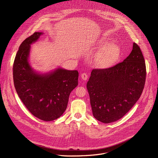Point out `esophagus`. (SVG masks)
Here are the masks:
<instances>
[{
	"label": "esophagus",
	"mask_w": 158,
	"mask_h": 158,
	"mask_svg": "<svg viewBox=\"0 0 158 158\" xmlns=\"http://www.w3.org/2000/svg\"><path fill=\"white\" fill-rule=\"evenodd\" d=\"M81 76L82 79H83V80H84V81H86V80L87 79V77H88L87 74L86 73H82L81 75Z\"/></svg>",
	"instance_id": "obj_1"
}]
</instances>
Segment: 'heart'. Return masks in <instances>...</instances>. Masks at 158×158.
I'll list each match as a JSON object with an SVG mask.
<instances>
[{"label":"heart","mask_w":158,"mask_h":158,"mask_svg":"<svg viewBox=\"0 0 158 158\" xmlns=\"http://www.w3.org/2000/svg\"><path fill=\"white\" fill-rule=\"evenodd\" d=\"M109 39L102 38L99 42V47L102 49L98 54L96 59L97 65L100 67L106 68L114 65L121 56V48L116 44H110L107 47Z\"/></svg>","instance_id":"heart-1"}]
</instances>
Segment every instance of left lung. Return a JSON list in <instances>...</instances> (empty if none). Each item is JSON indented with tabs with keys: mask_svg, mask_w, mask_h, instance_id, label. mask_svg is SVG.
Wrapping results in <instances>:
<instances>
[{
	"mask_svg": "<svg viewBox=\"0 0 158 158\" xmlns=\"http://www.w3.org/2000/svg\"><path fill=\"white\" fill-rule=\"evenodd\" d=\"M146 76L145 60L136 43L123 62L109 68L94 69L87 82L94 117L104 123L122 118L139 99Z\"/></svg>",
	"mask_w": 158,
	"mask_h": 158,
	"instance_id": "obj_1",
	"label": "left lung"
}]
</instances>
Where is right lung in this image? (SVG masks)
Listing matches in <instances>:
<instances>
[{"mask_svg": "<svg viewBox=\"0 0 158 158\" xmlns=\"http://www.w3.org/2000/svg\"><path fill=\"white\" fill-rule=\"evenodd\" d=\"M42 34L34 32L20 44L14 62L13 79L19 97L31 114L51 121L65 110L69 95L78 85L79 73L62 68L45 74L34 71L28 61L31 44Z\"/></svg>", "mask_w": 158, "mask_h": 158, "instance_id": "obj_1", "label": "right lung"}]
</instances>
